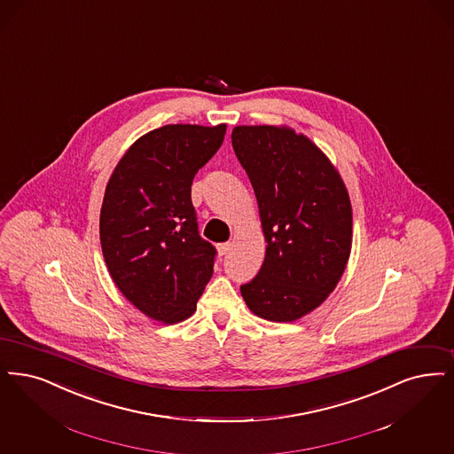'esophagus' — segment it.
<instances>
[{
	"label": "esophagus",
	"instance_id": "34e87169",
	"mask_svg": "<svg viewBox=\"0 0 454 454\" xmlns=\"http://www.w3.org/2000/svg\"><path fill=\"white\" fill-rule=\"evenodd\" d=\"M231 250H233V245H231V243H219L218 245V254H221V256L230 254Z\"/></svg>",
	"mask_w": 454,
	"mask_h": 454
}]
</instances>
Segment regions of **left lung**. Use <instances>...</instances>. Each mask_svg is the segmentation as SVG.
<instances>
[{
    "instance_id": "8db88e82",
    "label": "left lung",
    "mask_w": 454,
    "mask_h": 454,
    "mask_svg": "<svg viewBox=\"0 0 454 454\" xmlns=\"http://www.w3.org/2000/svg\"><path fill=\"white\" fill-rule=\"evenodd\" d=\"M231 144L267 241L260 272L239 291L254 316L297 321L326 301L345 272L353 241L348 189L326 153L291 127L239 125Z\"/></svg>"
}]
</instances>
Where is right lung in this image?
<instances>
[{
    "label": "right lung",
    "mask_w": 454,
    "mask_h": 454,
    "mask_svg": "<svg viewBox=\"0 0 454 454\" xmlns=\"http://www.w3.org/2000/svg\"><path fill=\"white\" fill-rule=\"evenodd\" d=\"M226 125H165L140 137L116 165L99 236L116 287L146 317H191L216 250L198 233L191 185L224 140Z\"/></svg>",
    "instance_id": "obj_1"
}]
</instances>
